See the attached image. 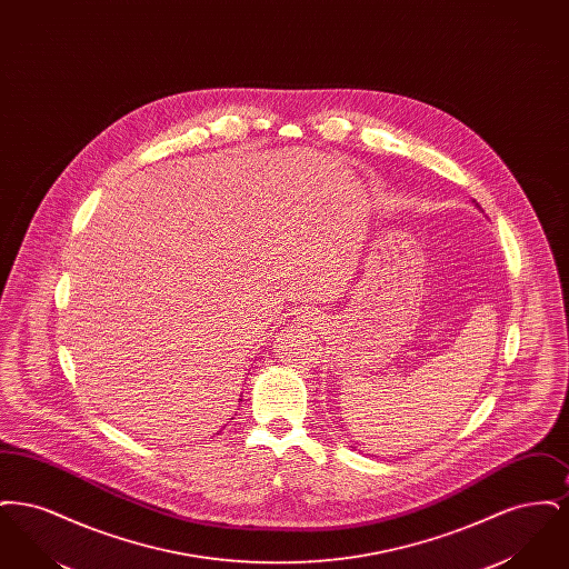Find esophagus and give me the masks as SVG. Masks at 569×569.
Segmentation results:
<instances>
[{
    "instance_id": "34e87169",
    "label": "esophagus",
    "mask_w": 569,
    "mask_h": 569,
    "mask_svg": "<svg viewBox=\"0 0 569 569\" xmlns=\"http://www.w3.org/2000/svg\"><path fill=\"white\" fill-rule=\"evenodd\" d=\"M300 318H302V320H313V316H309V313H307V316H305V313H302V316H300Z\"/></svg>"
}]
</instances>
